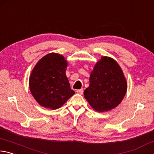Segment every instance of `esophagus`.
I'll use <instances>...</instances> for the list:
<instances>
[{"mask_svg":"<svg viewBox=\"0 0 154 154\" xmlns=\"http://www.w3.org/2000/svg\"><path fill=\"white\" fill-rule=\"evenodd\" d=\"M83 92H84V91H83L82 88H81V89H79V90H76V93L80 94V95H82L83 94Z\"/></svg>","mask_w":154,"mask_h":154,"instance_id":"obj_1","label":"esophagus"}]
</instances>
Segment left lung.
Here are the masks:
<instances>
[{
  "instance_id": "obj_1",
  "label": "left lung",
  "mask_w": 154,
  "mask_h": 154,
  "mask_svg": "<svg viewBox=\"0 0 154 154\" xmlns=\"http://www.w3.org/2000/svg\"><path fill=\"white\" fill-rule=\"evenodd\" d=\"M89 81V87L84 91L85 98L99 112L109 111L117 107L127 90L122 69L114 59L109 57H102L95 65Z\"/></svg>"
}]
</instances>
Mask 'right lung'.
I'll return each instance as SVG.
<instances>
[{"mask_svg":"<svg viewBox=\"0 0 154 154\" xmlns=\"http://www.w3.org/2000/svg\"><path fill=\"white\" fill-rule=\"evenodd\" d=\"M67 62L60 54L51 53L40 59L32 69L29 87L32 96L42 107H61L75 92L70 88L66 70Z\"/></svg>","mask_w":154,"mask_h":154,"instance_id":"obj_1","label":"right lung"}]
</instances>
